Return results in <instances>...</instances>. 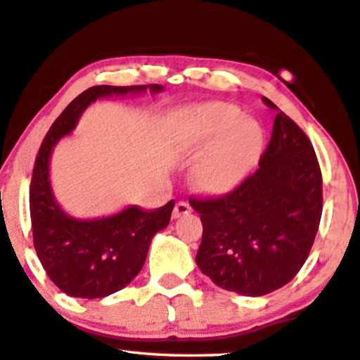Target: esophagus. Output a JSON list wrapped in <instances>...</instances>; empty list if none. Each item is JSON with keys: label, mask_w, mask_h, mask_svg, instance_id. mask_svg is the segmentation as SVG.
Listing matches in <instances>:
<instances>
[{"label": "esophagus", "mask_w": 360, "mask_h": 360, "mask_svg": "<svg viewBox=\"0 0 360 360\" xmlns=\"http://www.w3.org/2000/svg\"><path fill=\"white\" fill-rule=\"evenodd\" d=\"M191 212V206L186 201H179V202H176V206H174V209H172V217H174V219H177V217H181V216H186V214H189Z\"/></svg>", "instance_id": "obj_1"}]
</instances>
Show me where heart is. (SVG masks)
Returning <instances> with one entry per match:
<instances>
[{
  "instance_id": "obj_1",
  "label": "heart",
  "mask_w": 360,
  "mask_h": 360,
  "mask_svg": "<svg viewBox=\"0 0 360 360\" xmlns=\"http://www.w3.org/2000/svg\"><path fill=\"white\" fill-rule=\"evenodd\" d=\"M174 139L181 153L194 158L189 177L204 194L234 189L256 166L264 129L254 117L227 103H206L176 112Z\"/></svg>"
}]
</instances>
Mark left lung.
I'll use <instances>...</instances> for the list:
<instances>
[{
	"label": "left lung",
	"instance_id": "1",
	"mask_svg": "<svg viewBox=\"0 0 360 360\" xmlns=\"http://www.w3.org/2000/svg\"><path fill=\"white\" fill-rule=\"evenodd\" d=\"M191 206L201 214L195 264L202 274L251 297L281 289L301 271L319 229L322 174L311 141L277 109L257 171L233 193Z\"/></svg>",
	"mask_w": 360,
	"mask_h": 360
}]
</instances>
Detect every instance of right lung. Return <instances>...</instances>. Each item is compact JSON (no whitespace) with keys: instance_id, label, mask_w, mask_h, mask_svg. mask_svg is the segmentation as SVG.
<instances>
[{"instance_id":"obj_1","label":"right lung","mask_w":360,"mask_h":360,"mask_svg":"<svg viewBox=\"0 0 360 360\" xmlns=\"http://www.w3.org/2000/svg\"><path fill=\"white\" fill-rule=\"evenodd\" d=\"M161 93V84L93 86L68 104L43 139L30 189L34 249L44 271L71 297L98 299L126 288L146 261L154 234L169 224L174 201L144 211L129 206L98 219H78L59 206L49 179L58 141L71 134L91 103L101 98Z\"/></svg>"}]
</instances>
